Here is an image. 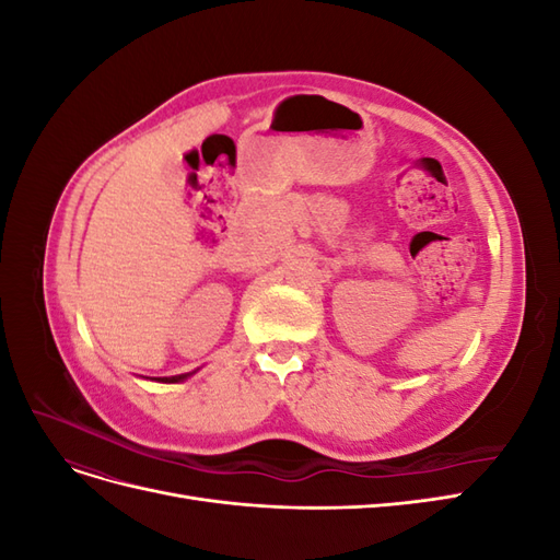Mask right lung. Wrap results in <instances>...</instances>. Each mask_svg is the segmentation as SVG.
<instances>
[{
  "mask_svg": "<svg viewBox=\"0 0 560 560\" xmlns=\"http://www.w3.org/2000/svg\"><path fill=\"white\" fill-rule=\"evenodd\" d=\"M196 374V371H191V374H179V376H171V378H163V383H182V381H186V378H189V376H194Z\"/></svg>",
  "mask_w": 560,
  "mask_h": 560,
  "instance_id": "1",
  "label": "right lung"
}]
</instances>
